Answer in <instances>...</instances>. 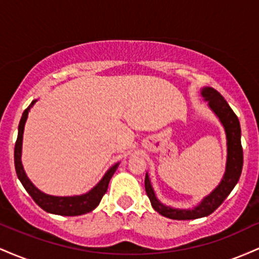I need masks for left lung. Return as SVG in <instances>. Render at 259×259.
<instances>
[{
  "mask_svg": "<svg viewBox=\"0 0 259 259\" xmlns=\"http://www.w3.org/2000/svg\"><path fill=\"white\" fill-rule=\"evenodd\" d=\"M201 95L206 102H208L209 108L214 112V114L219 118L223 124L227 135V167H225L224 177L219 185L206 196L198 206L192 209H179L163 204L153 191L151 185L150 177L146 173L145 178V190L150 198L153 209L157 210L159 214L167 217L169 219L175 221H189V219H197L202 217L209 215L213 213L228 197L229 194L233 191L235 185L240 179L243 164V152L241 146V127H240L239 118L236 117L233 109L228 105L224 97L218 91L212 88H203L201 90Z\"/></svg>",
  "mask_w": 259,
  "mask_h": 259,
  "instance_id": "obj_1",
  "label": "left lung"
}]
</instances>
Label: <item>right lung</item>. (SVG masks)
Instances as JSON below:
<instances>
[{
  "instance_id": "right-lung-1",
  "label": "right lung",
  "mask_w": 259,
  "mask_h": 259,
  "mask_svg": "<svg viewBox=\"0 0 259 259\" xmlns=\"http://www.w3.org/2000/svg\"><path fill=\"white\" fill-rule=\"evenodd\" d=\"M37 100H34L30 103V106L25 109L22 115V119L19 121V126H18V138L16 141V147H14V165H16V171L18 175V179L23 184L24 189L28 191V194L31 196L32 200L36 202L37 206H40L46 212L52 213V214L58 215H81L85 213L91 212L95 208L100 204L102 200L103 195L107 192L108 189V184L113 174L117 170L119 163H115L111 168L107 170V173L103 175L102 179L96 186L92 187L89 192L84 195L79 196H67V197H61V196H51L44 194L42 191L37 189L34 184L29 180L26 177L24 168L22 164V145H23V133H24V126L26 118H28L29 111L32 106L35 105Z\"/></svg>"
}]
</instances>
